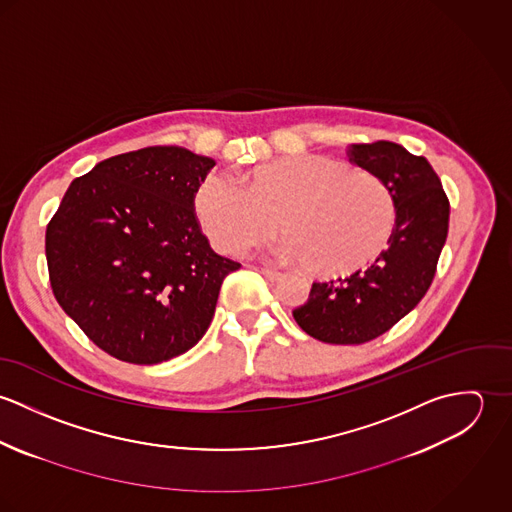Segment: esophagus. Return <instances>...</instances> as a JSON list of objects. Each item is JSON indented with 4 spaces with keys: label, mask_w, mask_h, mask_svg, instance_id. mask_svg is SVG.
Returning a JSON list of instances; mask_svg holds the SVG:
<instances>
[{
    "label": "esophagus",
    "mask_w": 512,
    "mask_h": 512,
    "mask_svg": "<svg viewBox=\"0 0 512 512\" xmlns=\"http://www.w3.org/2000/svg\"><path fill=\"white\" fill-rule=\"evenodd\" d=\"M260 272H262V276H264L266 280H270V282H278V280L282 278V272L272 270V268H262Z\"/></svg>",
    "instance_id": "esophagus-1"
}]
</instances>
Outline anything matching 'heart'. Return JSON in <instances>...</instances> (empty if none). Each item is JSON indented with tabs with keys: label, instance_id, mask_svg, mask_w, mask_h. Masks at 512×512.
I'll use <instances>...</instances> for the list:
<instances>
[{
	"label": "heart",
	"instance_id": "1",
	"mask_svg": "<svg viewBox=\"0 0 512 512\" xmlns=\"http://www.w3.org/2000/svg\"><path fill=\"white\" fill-rule=\"evenodd\" d=\"M195 209L215 246L244 254L280 224L276 254L315 274H345L370 262L390 240L396 199L378 175L323 155L256 167L248 177L207 173Z\"/></svg>",
	"mask_w": 512,
	"mask_h": 512
}]
</instances>
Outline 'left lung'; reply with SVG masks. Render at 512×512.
Listing matches in <instances>:
<instances>
[{"label":"left lung","instance_id":"left-lung-1","mask_svg":"<svg viewBox=\"0 0 512 512\" xmlns=\"http://www.w3.org/2000/svg\"><path fill=\"white\" fill-rule=\"evenodd\" d=\"M349 159L386 181L396 199V224L370 266L313 282L307 301L293 309L309 337L331 345L368 343L420 303L434 282L449 226V201L426 157L372 142L353 144Z\"/></svg>","mask_w":512,"mask_h":512}]
</instances>
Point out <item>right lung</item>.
Instances as JSON below:
<instances>
[{"label":"right lung","mask_w":512,"mask_h":512,"mask_svg":"<svg viewBox=\"0 0 512 512\" xmlns=\"http://www.w3.org/2000/svg\"><path fill=\"white\" fill-rule=\"evenodd\" d=\"M215 167L179 146L100 161L76 177L47 224L51 288L65 313L110 357L157 365L207 333L222 280L195 215V189Z\"/></svg>","instance_id":"obj_1"}]
</instances>
